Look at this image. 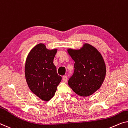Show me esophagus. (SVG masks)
Here are the masks:
<instances>
[{
	"label": "esophagus",
	"mask_w": 128,
	"mask_h": 128,
	"mask_svg": "<svg viewBox=\"0 0 128 128\" xmlns=\"http://www.w3.org/2000/svg\"><path fill=\"white\" fill-rule=\"evenodd\" d=\"M62 81H63L64 83H66V82H67V80H68L67 76H62Z\"/></svg>",
	"instance_id": "esophagus-1"
}]
</instances>
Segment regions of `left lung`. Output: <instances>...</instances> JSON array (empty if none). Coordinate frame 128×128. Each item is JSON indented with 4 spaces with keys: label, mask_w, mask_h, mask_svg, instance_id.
<instances>
[{
    "label": "left lung",
    "mask_w": 128,
    "mask_h": 128,
    "mask_svg": "<svg viewBox=\"0 0 128 128\" xmlns=\"http://www.w3.org/2000/svg\"><path fill=\"white\" fill-rule=\"evenodd\" d=\"M75 62L73 75L68 85L76 94L88 96L98 90L106 76V65L100 53L93 46L84 44L80 49H68Z\"/></svg>",
    "instance_id": "obj_1"
}]
</instances>
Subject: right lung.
Returning a JSON list of instances; mask_svg holds the SVG:
<instances>
[{
	"label": "right lung",
	"instance_id": "add662e5",
	"mask_svg": "<svg viewBox=\"0 0 128 128\" xmlns=\"http://www.w3.org/2000/svg\"><path fill=\"white\" fill-rule=\"evenodd\" d=\"M58 49L49 50L44 44L36 45L26 58L24 73L28 87L44 101L54 96L62 76L57 73L53 59Z\"/></svg>",
	"mask_w": 128,
	"mask_h": 128
}]
</instances>
